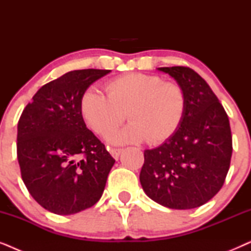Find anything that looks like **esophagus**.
I'll return each instance as SVG.
<instances>
[{
	"instance_id": "obj_1",
	"label": "esophagus",
	"mask_w": 251,
	"mask_h": 251,
	"mask_svg": "<svg viewBox=\"0 0 251 251\" xmlns=\"http://www.w3.org/2000/svg\"><path fill=\"white\" fill-rule=\"evenodd\" d=\"M121 152H122L121 149H114V147H111V149H109V153H111V155L114 157L115 160L119 159V156H120V154H121Z\"/></svg>"
}]
</instances>
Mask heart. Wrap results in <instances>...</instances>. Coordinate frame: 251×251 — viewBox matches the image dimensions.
Wrapping results in <instances>:
<instances>
[{
	"instance_id": "heart-1",
	"label": "heart",
	"mask_w": 251,
	"mask_h": 251,
	"mask_svg": "<svg viewBox=\"0 0 251 251\" xmlns=\"http://www.w3.org/2000/svg\"><path fill=\"white\" fill-rule=\"evenodd\" d=\"M186 109V95L179 84L164 82L157 75L129 73L109 81L106 96L94 88L82 95L83 121L97 135L107 137L125 121V129L109 137L114 144L156 145L171 138Z\"/></svg>"
}]
</instances>
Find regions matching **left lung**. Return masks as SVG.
<instances>
[{"mask_svg": "<svg viewBox=\"0 0 251 251\" xmlns=\"http://www.w3.org/2000/svg\"><path fill=\"white\" fill-rule=\"evenodd\" d=\"M184 89L186 109L176 133L144 152L139 179L156 203L193 209L207 203L224 184L232 156L228 116L207 82L190 67H160Z\"/></svg>", "mask_w": 251, "mask_h": 251, "instance_id": "1", "label": "left lung"}]
</instances>
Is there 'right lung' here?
Instances as JSON below:
<instances>
[{"label": "right lung", "instance_id": "add662e5", "mask_svg": "<svg viewBox=\"0 0 251 251\" xmlns=\"http://www.w3.org/2000/svg\"><path fill=\"white\" fill-rule=\"evenodd\" d=\"M109 70H78L44 84L22 113L17 157L24 184L44 209L72 215L97 203L115 160L82 119L84 91Z\"/></svg>", "mask_w": 251, "mask_h": 251}]
</instances>
